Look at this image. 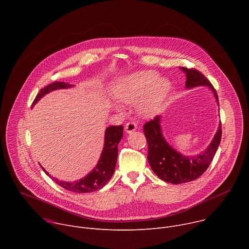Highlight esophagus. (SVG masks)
Returning a JSON list of instances; mask_svg holds the SVG:
<instances>
[{
	"label": "esophagus",
	"instance_id": "esophagus-1",
	"mask_svg": "<svg viewBox=\"0 0 249 249\" xmlns=\"http://www.w3.org/2000/svg\"><path fill=\"white\" fill-rule=\"evenodd\" d=\"M137 129V124L134 121H130L125 125V131L127 133H132Z\"/></svg>",
	"mask_w": 249,
	"mask_h": 249
}]
</instances>
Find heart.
Returning a JSON list of instances; mask_svg holds the SVG:
<instances>
[{"label": "heart", "instance_id": "1", "mask_svg": "<svg viewBox=\"0 0 249 249\" xmlns=\"http://www.w3.org/2000/svg\"><path fill=\"white\" fill-rule=\"evenodd\" d=\"M154 71H142L119 80L113 89L116 98L126 104L143 100L142 110L147 115L157 114L169 91V82L160 79Z\"/></svg>", "mask_w": 249, "mask_h": 249}]
</instances>
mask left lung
Listing matches in <instances>:
<instances>
[{
	"label": "left lung",
	"instance_id": "8db88e82",
	"mask_svg": "<svg viewBox=\"0 0 249 249\" xmlns=\"http://www.w3.org/2000/svg\"><path fill=\"white\" fill-rule=\"evenodd\" d=\"M186 74V88L208 86L214 92L218 104V94L210 81L194 68L181 67ZM160 116H156L144 125V134L148 142V160L154 172L163 181L180 184L195 180L207 170L214 159L222 138V124L208 149L199 156L185 157L172 149L162 137Z\"/></svg>",
	"mask_w": 249,
	"mask_h": 249
}]
</instances>
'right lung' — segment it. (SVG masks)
<instances>
[{
  "instance_id": "add662e5",
  "label": "right lung",
  "mask_w": 249,
  "mask_h": 249,
  "mask_svg": "<svg viewBox=\"0 0 249 249\" xmlns=\"http://www.w3.org/2000/svg\"><path fill=\"white\" fill-rule=\"evenodd\" d=\"M71 87L68 83L64 82H54L39 90L36 97L33 100V106L43 95L46 93L58 89H66ZM123 137V126H110L105 131L104 137V147L101 157L96 164V166L90 171L86 177L81 180H76L73 182L60 181L55 177L50 176L59 186L65 188L66 190L76 192V193H89L97 191L102 188L109 181L111 176L114 173V168L116 165V160L118 157V144ZM45 171V169H43ZM45 173L48 175L47 171Z\"/></svg>"
}]
</instances>
